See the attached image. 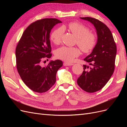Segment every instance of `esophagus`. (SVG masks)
I'll return each mask as SVG.
<instances>
[{"instance_id":"esophagus-1","label":"esophagus","mask_w":127,"mask_h":127,"mask_svg":"<svg viewBox=\"0 0 127 127\" xmlns=\"http://www.w3.org/2000/svg\"><path fill=\"white\" fill-rule=\"evenodd\" d=\"M73 64H74L69 63H64V66H72Z\"/></svg>"}]
</instances>
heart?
<instances>
[{"instance_id":"b5f03b06","label":"heart","mask_w":127,"mask_h":127,"mask_svg":"<svg viewBox=\"0 0 127 127\" xmlns=\"http://www.w3.org/2000/svg\"><path fill=\"white\" fill-rule=\"evenodd\" d=\"M70 31L76 37V43L84 52H89L93 50L96 44V37L93 33L89 32L88 29L78 23H71L68 25ZM64 33L63 27L55 30L51 34V40L55 44L60 43ZM79 55V50L76 47L63 46L56 50V57L59 59L70 62Z\"/></svg>"}]
</instances>
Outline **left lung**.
I'll return each instance as SVG.
<instances>
[{"mask_svg":"<svg viewBox=\"0 0 127 127\" xmlns=\"http://www.w3.org/2000/svg\"><path fill=\"white\" fill-rule=\"evenodd\" d=\"M80 18L94 25L97 39L91 54L84 59L93 67L83 65L84 71L77 82L84 91L93 93L101 90L112 76L114 70L117 47L111 31L103 23L90 17Z\"/></svg>","mask_w":127,"mask_h":127,"instance_id":"1","label":"left lung"}]
</instances>
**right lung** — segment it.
<instances>
[{
    "mask_svg": "<svg viewBox=\"0 0 127 127\" xmlns=\"http://www.w3.org/2000/svg\"><path fill=\"white\" fill-rule=\"evenodd\" d=\"M56 18H44L30 24L24 31L16 48V66L25 85L37 93L48 91L56 81V73L63 66L60 60H51L46 67L41 63L50 58V33L56 24Z\"/></svg>",
    "mask_w": 127,
    "mask_h": 127,
    "instance_id": "add662e5",
    "label": "right lung"
}]
</instances>
